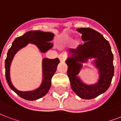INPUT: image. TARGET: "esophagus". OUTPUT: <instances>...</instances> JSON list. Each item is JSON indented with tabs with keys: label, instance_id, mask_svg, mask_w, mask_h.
<instances>
[{
	"label": "esophagus",
	"instance_id": "obj_1",
	"mask_svg": "<svg viewBox=\"0 0 121 121\" xmlns=\"http://www.w3.org/2000/svg\"><path fill=\"white\" fill-rule=\"evenodd\" d=\"M58 58L59 59H60V60L61 62H63V61H65V60H66V56H65L63 53H61V54H59Z\"/></svg>",
	"mask_w": 121,
	"mask_h": 121
}]
</instances>
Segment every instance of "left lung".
<instances>
[{"instance_id": "obj_1", "label": "left lung", "mask_w": 121, "mask_h": 121, "mask_svg": "<svg viewBox=\"0 0 121 121\" xmlns=\"http://www.w3.org/2000/svg\"><path fill=\"white\" fill-rule=\"evenodd\" d=\"M82 34L84 44L76 49L68 50L69 56L66 60L68 66V76L74 93L82 99H91L105 93L109 87L114 76V56L109 42L97 31L89 28H77ZM94 59L92 64L99 72L97 83L87 85L83 82L78 74L83 63Z\"/></svg>"}]
</instances>
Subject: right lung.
<instances>
[{
	"label": "right lung",
	"mask_w": 121,
	"mask_h": 121,
	"mask_svg": "<svg viewBox=\"0 0 121 121\" xmlns=\"http://www.w3.org/2000/svg\"><path fill=\"white\" fill-rule=\"evenodd\" d=\"M54 36V34L51 32H44L40 30L28 31L21 37L15 39L11 48L8 50L7 58L5 61V78L10 88L23 99L32 101L36 100L43 97L48 93L51 86V79L56 71L60 60L58 58L43 59L42 62V83L38 88L28 91H19L13 84L10 77V67L12 61L16 52L27 46L29 43L35 45L42 53L47 52L53 46V44L50 42L53 39Z\"/></svg>",
	"instance_id": "obj_1"
}]
</instances>
